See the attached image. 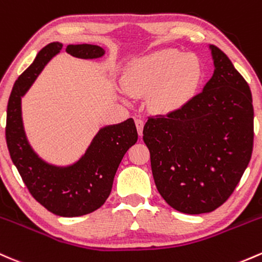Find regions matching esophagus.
<instances>
[{
  "mask_svg": "<svg viewBox=\"0 0 262 262\" xmlns=\"http://www.w3.org/2000/svg\"><path fill=\"white\" fill-rule=\"evenodd\" d=\"M136 125H137V129H138V134L142 137L143 136V128H144V120H143L142 118H137Z\"/></svg>",
  "mask_w": 262,
  "mask_h": 262,
  "instance_id": "34e87169",
  "label": "esophagus"
}]
</instances>
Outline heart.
I'll return each mask as SVG.
<instances>
[{
  "mask_svg": "<svg viewBox=\"0 0 262 262\" xmlns=\"http://www.w3.org/2000/svg\"><path fill=\"white\" fill-rule=\"evenodd\" d=\"M203 66L192 53L174 48L158 50L134 59L126 68L124 82L130 93L149 94V100L160 112L182 108L196 92Z\"/></svg>",
  "mask_w": 262,
  "mask_h": 262,
  "instance_id": "obj_1",
  "label": "heart"
}]
</instances>
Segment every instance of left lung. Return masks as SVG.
Masks as SVG:
<instances>
[{
  "label": "left lung",
  "instance_id": "obj_1",
  "mask_svg": "<svg viewBox=\"0 0 262 262\" xmlns=\"http://www.w3.org/2000/svg\"><path fill=\"white\" fill-rule=\"evenodd\" d=\"M214 74L182 108L149 117L143 140L163 199L184 214L211 212L229 199L254 145L250 87L216 46Z\"/></svg>",
  "mask_w": 262,
  "mask_h": 262
}]
</instances>
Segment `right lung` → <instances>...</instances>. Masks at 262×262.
<instances>
[{
    "label": "right lung",
    "instance_id": "obj_1",
    "mask_svg": "<svg viewBox=\"0 0 262 262\" xmlns=\"http://www.w3.org/2000/svg\"><path fill=\"white\" fill-rule=\"evenodd\" d=\"M63 45L52 42L38 52L30 67L14 82L7 104L6 142L11 159L31 195L48 211L59 216H82L99 209L112 191L114 175L123 157L138 140L132 118L98 132L87 151L70 166L46 163L33 151L26 138L21 98L52 57ZM66 52L77 58H99L104 50L94 45H68Z\"/></svg>",
    "mask_w": 262,
    "mask_h": 262
}]
</instances>
